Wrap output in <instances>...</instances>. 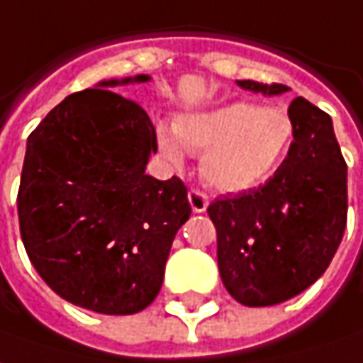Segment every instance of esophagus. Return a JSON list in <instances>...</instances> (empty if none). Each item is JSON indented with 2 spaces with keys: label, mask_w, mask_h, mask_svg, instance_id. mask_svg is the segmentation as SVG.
<instances>
[{
  "label": "esophagus",
  "mask_w": 363,
  "mask_h": 363,
  "mask_svg": "<svg viewBox=\"0 0 363 363\" xmlns=\"http://www.w3.org/2000/svg\"><path fill=\"white\" fill-rule=\"evenodd\" d=\"M189 203H191V209L195 213H203L209 207V199L205 193H201L199 189H191L189 191Z\"/></svg>",
  "instance_id": "obj_1"
}]
</instances>
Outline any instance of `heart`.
I'll list each match as a JSON object with an SVG mask.
<instances>
[{
	"label": "heart",
	"mask_w": 363,
	"mask_h": 363,
	"mask_svg": "<svg viewBox=\"0 0 363 363\" xmlns=\"http://www.w3.org/2000/svg\"><path fill=\"white\" fill-rule=\"evenodd\" d=\"M160 150L182 162V148L203 154L201 174L217 191H245L270 179L294 142V121L282 107L231 103L209 113L186 116L174 130L156 128Z\"/></svg>",
	"instance_id": "heart-1"
}]
</instances>
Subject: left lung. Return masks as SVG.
Wrapping results in <instances>:
<instances>
[{
    "label": "left lung",
    "instance_id": "8db88e82",
    "mask_svg": "<svg viewBox=\"0 0 363 363\" xmlns=\"http://www.w3.org/2000/svg\"><path fill=\"white\" fill-rule=\"evenodd\" d=\"M254 93L286 85L238 81ZM294 142L268 181L209 205L217 264L228 292L245 307H270L308 289L327 270L347 223V164L331 118L296 97Z\"/></svg>",
    "mask_w": 363,
    "mask_h": 363
}]
</instances>
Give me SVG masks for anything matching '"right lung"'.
Instances as JSON below:
<instances>
[{
    "instance_id": "1",
    "label": "right lung",
    "mask_w": 363,
    "mask_h": 363,
    "mask_svg": "<svg viewBox=\"0 0 363 363\" xmlns=\"http://www.w3.org/2000/svg\"><path fill=\"white\" fill-rule=\"evenodd\" d=\"M156 148L142 105L105 89L69 95L30 134L20 233L36 272L65 301L132 315L160 292L191 205L179 177L156 181L144 172Z\"/></svg>"
}]
</instances>
